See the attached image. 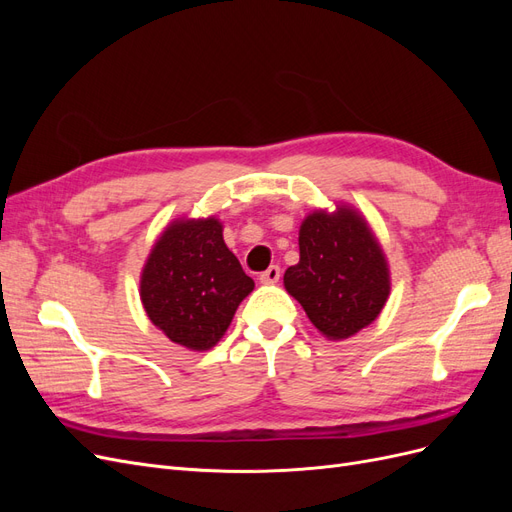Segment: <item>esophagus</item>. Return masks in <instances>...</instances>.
<instances>
[{"label":"esophagus","instance_id":"esophagus-1","mask_svg":"<svg viewBox=\"0 0 512 512\" xmlns=\"http://www.w3.org/2000/svg\"><path fill=\"white\" fill-rule=\"evenodd\" d=\"M280 275H282L280 267L271 265L267 271L260 273V284H277V282H280Z\"/></svg>","mask_w":512,"mask_h":512}]
</instances>
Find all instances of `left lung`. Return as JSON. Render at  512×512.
<instances>
[{
  "label": "left lung",
  "mask_w": 512,
  "mask_h": 512,
  "mask_svg": "<svg viewBox=\"0 0 512 512\" xmlns=\"http://www.w3.org/2000/svg\"><path fill=\"white\" fill-rule=\"evenodd\" d=\"M284 286L324 337L342 342L380 316L391 271L365 215L339 203L301 222L299 262L286 269Z\"/></svg>",
  "instance_id": "8db88e82"
}]
</instances>
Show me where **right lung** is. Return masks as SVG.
<instances>
[{"instance_id": "obj_1", "label": "right lung", "mask_w": 512, "mask_h": 512, "mask_svg": "<svg viewBox=\"0 0 512 512\" xmlns=\"http://www.w3.org/2000/svg\"><path fill=\"white\" fill-rule=\"evenodd\" d=\"M218 218H177L153 243L141 273L149 320L188 350L203 352L224 337L239 303L254 290L222 235Z\"/></svg>"}]
</instances>
